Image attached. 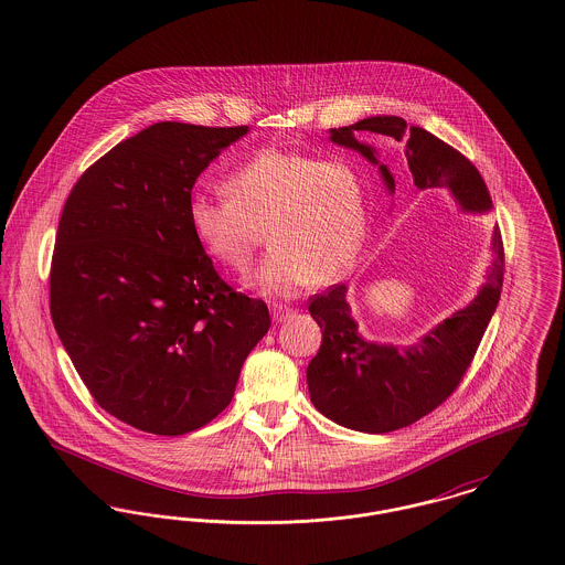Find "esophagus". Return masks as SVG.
<instances>
[{
  "mask_svg": "<svg viewBox=\"0 0 565 565\" xmlns=\"http://www.w3.org/2000/svg\"><path fill=\"white\" fill-rule=\"evenodd\" d=\"M292 313H295V309H290V307H284V305L273 307V320L275 322H286Z\"/></svg>",
  "mask_w": 565,
  "mask_h": 565,
  "instance_id": "obj_1",
  "label": "esophagus"
}]
</instances>
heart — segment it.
Returning a JSON list of instances; mask_svg holds the SVG:
<instances>
[{"label":"heart","instance_id":"obj_1","mask_svg":"<svg viewBox=\"0 0 565 565\" xmlns=\"http://www.w3.org/2000/svg\"><path fill=\"white\" fill-rule=\"evenodd\" d=\"M228 196L192 194L190 228L217 265L247 273L263 228L270 242L252 279L263 295L290 298L316 279L343 277L369 231V190L350 161L260 150L226 180Z\"/></svg>","mask_w":565,"mask_h":565}]
</instances>
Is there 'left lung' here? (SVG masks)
I'll use <instances>...</instances> for the list:
<instances>
[{
    "instance_id": "obj_1",
    "label": "left lung",
    "mask_w": 565,
    "mask_h": 565,
    "mask_svg": "<svg viewBox=\"0 0 565 565\" xmlns=\"http://www.w3.org/2000/svg\"><path fill=\"white\" fill-rule=\"evenodd\" d=\"M376 134L404 141L413 184L417 189H449L463 210L484 212L491 196L479 169L454 146L422 127H406L398 116H373L332 129L330 139L376 162L375 150L355 135ZM387 189L394 178L379 167ZM493 263L479 296L456 311L413 348L366 343L358 334L345 300V286H330L309 298V311L322 328V345L307 366L311 403L328 419L351 430L383 434L401 430L445 403L470 369L504 284V243L493 233Z\"/></svg>"
}]
</instances>
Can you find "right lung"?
I'll return each mask as SVG.
<instances>
[{"label": "right lung", "mask_w": 565, "mask_h": 565, "mask_svg": "<svg viewBox=\"0 0 565 565\" xmlns=\"http://www.w3.org/2000/svg\"><path fill=\"white\" fill-rule=\"evenodd\" d=\"M247 127L157 122L116 143L70 192L51 263V316L95 403L137 430L180 436L235 394L269 332L189 220L201 171Z\"/></svg>", "instance_id": "obj_1"}]
</instances>
